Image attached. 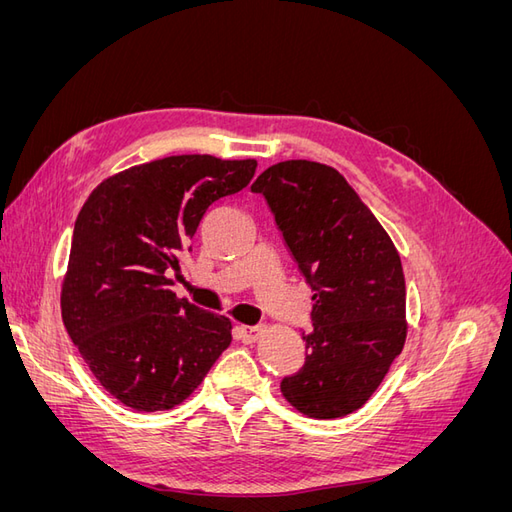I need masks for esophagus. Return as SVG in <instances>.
<instances>
[{"label": "esophagus", "mask_w": 512, "mask_h": 512, "mask_svg": "<svg viewBox=\"0 0 512 512\" xmlns=\"http://www.w3.org/2000/svg\"><path fill=\"white\" fill-rule=\"evenodd\" d=\"M260 333H262V327H247V324H241V327H235V337L241 339V342H245V344L256 342Z\"/></svg>", "instance_id": "34e87169"}]
</instances>
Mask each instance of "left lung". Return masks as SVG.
I'll use <instances>...</instances> for the list:
<instances>
[{"mask_svg": "<svg viewBox=\"0 0 512 512\" xmlns=\"http://www.w3.org/2000/svg\"><path fill=\"white\" fill-rule=\"evenodd\" d=\"M312 286L307 356L280 384L312 418L359 410L406 344V280L391 237L335 168L286 160L254 183Z\"/></svg>", "mask_w": 512, "mask_h": 512, "instance_id": "left-lung-1", "label": "left lung"}]
</instances>
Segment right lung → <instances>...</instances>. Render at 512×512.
Listing matches in <instances>:
<instances>
[{
  "instance_id": "right-lung-1",
  "label": "right lung",
  "mask_w": 512,
  "mask_h": 512,
  "mask_svg": "<svg viewBox=\"0 0 512 512\" xmlns=\"http://www.w3.org/2000/svg\"><path fill=\"white\" fill-rule=\"evenodd\" d=\"M256 160L170 156L104 179L76 218L61 318L91 374L138 412L188 399L230 346L226 316L179 299L166 271L207 209L241 192Z\"/></svg>"
}]
</instances>
